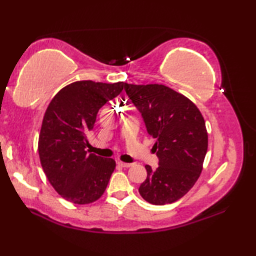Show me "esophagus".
<instances>
[{
  "instance_id": "esophagus-1",
  "label": "esophagus",
  "mask_w": 256,
  "mask_h": 256,
  "mask_svg": "<svg viewBox=\"0 0 256 256\" xmlns=\"http://www.w3.org/2000/svg\"><path fill=\"white\" fill-rule=\"evenodd\" d=\"M118 166H121V167H131L133 164H132V162H121V160H118Z\"/></svg>"
}]
</instances>
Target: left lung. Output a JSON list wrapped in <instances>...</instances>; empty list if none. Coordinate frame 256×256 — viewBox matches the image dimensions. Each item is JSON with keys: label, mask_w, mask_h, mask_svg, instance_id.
<instances>
[{"label": "left lung", "mask_w": 256, "mask_h": 256, "mask_svg": "<svg viewBox=\"0 0 256 256\" xmlns=\"http://www.w3.org/2000/svg\"><path fill=\"white\" fill-rule=\"evenodd\" d=\"M130 100L142 114L146 131L155 138V170L138 188L148 202L172 204L192 188L202 170L208 133L202 114L188 98L164 84H124Z\"/></svg>", "instance_id": "left-lung-1"}]
</instances>
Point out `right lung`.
Segmentation results:
<instances>
[{
  "mask_svg": "<svg viewBox=\"0 0 256 256\" xmlns=\"http://www.w3.org/2000/svg\"><path fill=\"white\" fill-rule=\"evenodd\" d=\"M123 88V82L76 81L59 91L47 108L38 138L40 164L54 189L70 202L91 204L106 192L116 162L89 154L86 135L100 108Z\"/></svg>",
  "mask_w": 256,
  "mask_h": 256,
  "instance_id": "obj_1",
  "label": "right lung"
}]
</instances>
